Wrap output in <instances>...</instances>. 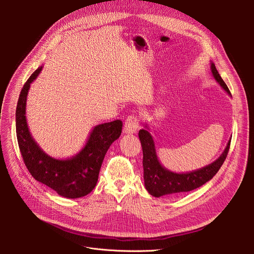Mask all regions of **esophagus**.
Listing matches in <instances>:
<instances>
[{
  "label": "esophagus",
  "mask_w": 254,
  "mask_h": 254,
  "mask_svg": "<svg viewBox=\"0 0 254 254\" xmlns=\"http://www.w3.org/2000/svg\"><path fill=\"white\" fill-rule=\"evenodd\" d=\"M138 127V120L133 117L130 116L127 119L126 123H125V127H124V132L127 134H132L135 133Z\"/></svg>",
  "instance_id": "34e87169"
}]
</instances>
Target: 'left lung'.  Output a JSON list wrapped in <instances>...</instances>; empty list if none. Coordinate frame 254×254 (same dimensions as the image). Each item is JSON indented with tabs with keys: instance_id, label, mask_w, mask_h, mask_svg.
<instances>
[{
	"instance_id": "left-lung-1",
	"label": "left lung",
	"mask_w": 254,
	"mask_h": 254,
	"mask_svg": "<svg viewBox=\"0 0 254 254\" xmlns=\"http://www.w3.org/2000/svg\"><path fill=\"white\" fill-rule=\"evenodd\" d=\"M210 70L213 78L229 96H231L227 85L219 75L215 64L212 61H210ZM143 127H144L138 131V137L141 143L143 156L142 167L144 187L152 196L157 198L165 195L182 194L204 185L219 171L229 151L231 138L228 140L224 151L219 158L216 159L213 163L194 171L185 173L173 172L164 167L159 160L156 151L155 139L151 133L149 123H144Z\"/></svg>"
}]
</instances>
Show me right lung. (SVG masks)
Here are the masks:
<instances>
[{"label":"right lung","instance_id":"obj_1","mask_svg":"<svg viewBox=\"0 0 254 254\" xmlns=\"http://www.w3.org/2000/svg\"><path fill=\"white\" fill-rule=\"evenodd\" d=\"M42 69L43 66H40L27 80L17 103L16 132L20 152L35 180L48 186L61 197L77 199L94 189L105 154L112 143L120 137L123 123L114 121L94 126L81 150L72 157L57 159L46 154L34 139L26 118L30 86Z\"/></svg>","mask_w":254,"mask_h":254}]
</instances>
